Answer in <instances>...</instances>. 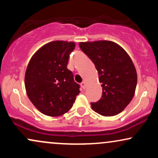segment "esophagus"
Instances as JSON below:
<instances>
[{
	"label": "esophagus",
	"instance_id": "obj_1",
	"mask_svg": "<svg viewBox=\"0 0 158 158\" xmlns=\"http://www.w3.org/2000/svg\"><path fill=\"white\" fill-rule=\"evenodd\" d=\"M80 85H81V88H83V89H85V88H86V84H85V81H82V82H81L80 84Z\"/></svg>",
	"mask_w": 158,
	"mask_h": 158
}]
</instances>
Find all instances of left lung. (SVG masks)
I'll list each match as a JSON object with an SVG mask.
<instances>
[{"label": "left lung", "instance_id": "8db88e82", "mask_svg": "<svg viewBox=\"0 0 158 158\" xmlns=\"http://www.w3.org/2000/svg\"><path fill=\"white\" fill-rule=\"evenodd\" d=\"M79 47L94 62L102 87V95L91 102L94 110L105 117L122 112L135 93L137 76L131 58L113 41L80 42Z\"/></svg>", "mask_w": 158, "mask_h": 158}]
</instances>
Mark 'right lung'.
I'll return each instance as SVG.
<instances>
[{
	"label": "right lung",
	"instance_id": "1",
	"mask_svg": "<svg viewBox=\"0 0 158 158\" xmlns=\"http://www.w3.org/2000/svg\"><path fill=\"white\" fill-rule=\"evenodd\" d=\"M75 43L55 41L41 47L32 56L25 73L29 99L39 111L50 117L68 112L80 93L79 85L67 68Z\"/></svg>",
	"mask_w": 158,
	"mask_h": 158
}]
</instances>
